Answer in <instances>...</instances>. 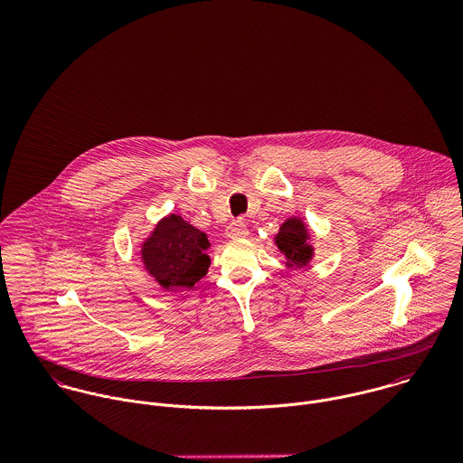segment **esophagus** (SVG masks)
Returning <instances> with one entry per match:
<instances>
[{
	"label": "esophagus",
	"instance_id": "esophagus-1",
	"mask_svg": "<svg viewBox=\"0 0 463 463\" xmlns=\"http://www.w3.org/2000/svg\"><path fill=\"white\" fill-rule=\"evenodd\" d=\"M248 226L242 222V221H235V222H232L230 226H228V230H226V235L230 237V239H244V237H248Z\"/></svg>",
	"mask_w": 463,
	"mask_h": 463
}]
</instances>
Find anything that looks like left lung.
<instances>
[{
	"mask_svg": "<svg viewBox=\"0 0 463 463\" xmlns=\"http://www.w3.org/2000/svg\"><path fill=\"white\" fill-rule=\"evenodd\" d=\"M274 244L287 260V267L301 269L314 259L312 235L303 217H288L274 235Z\"/></svg>",
	"mask_w": 463,
	"mask_h": 463,
	"instance_id": "left-lung-1",
	"label": "left lung"
}]
</instances>
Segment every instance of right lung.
<instances>
[{
	"label": "right lung",
	"mask_w": 463,
	"mask_h": 463,
	"mask_svg": "<svg viewBox=\"0 0 463 463\" xmlns=\"http://www.w3.org/2000/svg\"><path fill=\"white\" fill-rule=\"evenodd\" d=\"M210 248L206 233L182 215L162 217L140 244L144 270L164 288H189L208 272Z\"/></svg>",
	"instance_id": "add662e5"
}]
</instances>
